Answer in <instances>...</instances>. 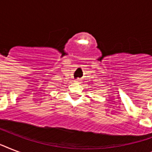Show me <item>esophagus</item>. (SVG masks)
<instances>
[{
    "mask_svg": "<svg viewBox=\"0 0 152 152\" xmlns=\"http://www.w3.org/2000/svg\"><path fill=\"white\" fill-rule=\"evenodd\" d=\"M75 82H76V83H80V78L76 79V80H75Z\"/></svg>",
    "mask_w": 152,
    "mask_h": 152,
    "instance_id": "1",
    "label": "esophagus"
}]
</instances>
